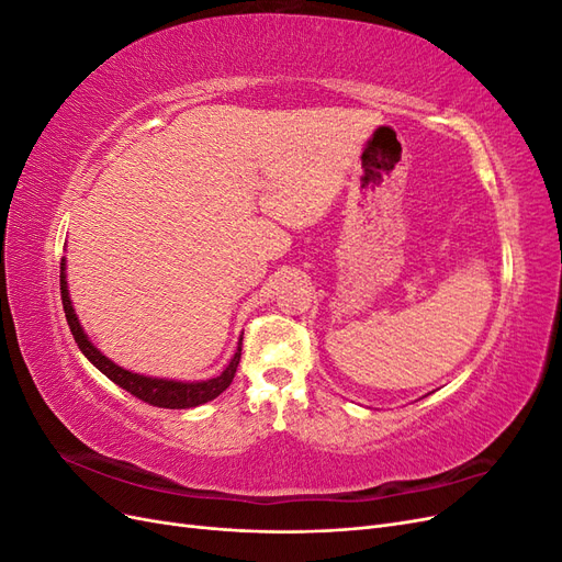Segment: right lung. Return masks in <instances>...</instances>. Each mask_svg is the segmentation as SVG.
Returning <instances> with one entry per match:
<instances>
[{
  "instance_id": "obj_1",
  "label": "right lung",
  "mask_w": 562,
  "mask_h": 562,
  "mask_svg": "<svg viewBox=\"0 0 562 562\" xmlns=\"http://www.w3.org/2000/svg\"><path fill=\"white\" fill-rule=\"evenodd\" d=\"M65 269H67V260L63 258V262H60L63 310H65L67 326H70V330L75 335L77 347L100 372H103L105 378H110L114 384L126 389L128 394H133L135 398H140L149 405L171 407V411H184V407H196V405H203V403L217 398L232 384L234 372H236V368H239V361H241V339L244 337H239V345H236V351L232 356V361L227 363V368L220 372L217 378H211V380L180 382V380H166V378H149V375H140V372H133V370L116 366L91 342L89 335L83 333L79 316L72 307L70 291H67V271Z\"/></svg>"
}]
</instances>
